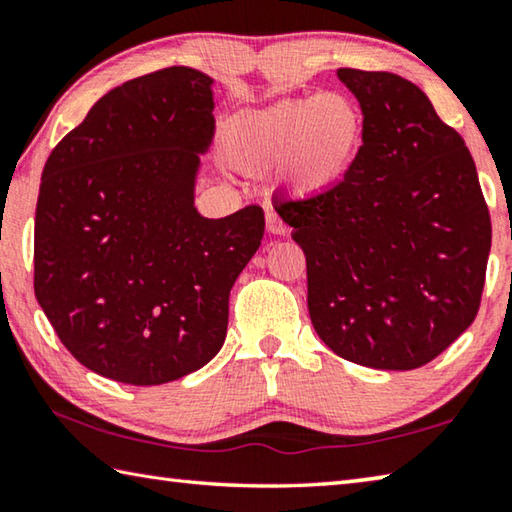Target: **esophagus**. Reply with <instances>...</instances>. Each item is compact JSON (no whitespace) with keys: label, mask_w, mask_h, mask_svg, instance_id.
Returning a JSON list of instances; mask_svg holds the SVG:
<instances>
[{"label":"esophagus","mask_w":512,"mask_h":512,"mask_svg":"<svg viewBox=\"0 0 512 512\" xmlns=\"http://www.w3.org/2000/svg\"><path fill=\"white\" fill-rule=\"evenodd\" d=\"M266 230L271 232V235H284V232H287V225H284V221L277 216V212H266Z\"/></svg>","instance_id":"34e87169"}]
</instances>
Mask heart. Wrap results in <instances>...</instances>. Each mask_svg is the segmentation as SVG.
Instances as JSON below:
<instances>
[{"label": "heart", "instance_id": "heart-1", "mask_svg": "<svg viewBox=\"0 0 512 512\" xmlns=\"http://www.w3.org/2000/svg\"><path fill=\"white\" fill-rule=\"evenodd\" d=\"M363 137V117L350 97L327 92L289 99L239 121L232 155L246 169L282 167L296 194H320L350 169Z\"/></svg>", "mask_w": 512, "mask_h": 512}]
</instances>
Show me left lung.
I'll list each match as a JSON object with an SVG mask.
<instances>
[{"label": "left lung", "mask_w": 512, "mask_h": 512, "mask_svg": "<svg viewBox=\"0 0 512 512\" xmlns=\"http://www.w3.org/2000/svg\"><path fill=\"white\" fill-rule=\"evenodd\" d=\"M363 112V144L327 192L277 214L307 259V305L345 361L420 368L481 307L492 223L470 151L418 85L341 67Z\"/></svg>", "instance_id": "obj_1"}]
</instances>
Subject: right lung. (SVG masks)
I'll use <instances>...</instances> for the list:
<instances>
[{"label":"right lung","mask_w":512,"mask_h":512,"mask_svg":"<svg viewBox=\"0 0 512 512\" xmlns=\"http://www.w3.org/2000/svg\"><path fill=\"white\" fill-rule=\"evenodd\" d=\"M212 110V79L192 67L137 76L103 94L42 169L33 289L60 343L101 377L167 384L225 341L264 212H196Z\"/></svg>","instance_id":"1"}]
</instances>
